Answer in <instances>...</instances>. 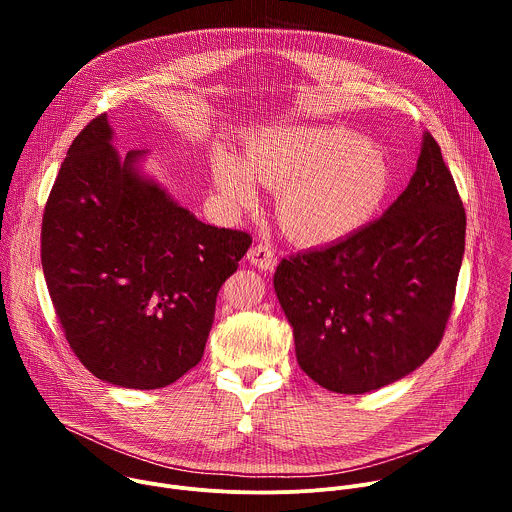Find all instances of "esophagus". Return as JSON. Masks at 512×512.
Here are the masks:
<instances>
[{
  "label": "esophagus",
  "mask_w": 512,
  "mask_h": 512,
  "mask_svg": "<svg viewBox=\"0 0 512 512\" xmlns=\"http://www.w3.org/2000/svg\"><path fill=\"white\" fill-rule=\"evenodd\" d=\"M247 259H249L255 267H259L261 271H273V267L277 265V255H275V251L271 249V245H265V243H259V245H255L253 249H249Z\"/></svg>",
  "instance_id": "esophagus-1"
}]
</instances>
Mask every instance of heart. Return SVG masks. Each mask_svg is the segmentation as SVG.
Returning a JSON list of instances; mask_svg holds the SVG:
<instances>
[{
  "instance_id": "1",
  "label": "heart",
  "mask_w": 512,
  "mask_h": 512,
  "mask_svg": "<svg viewBox=\"0 0 512 512\" xmlns=\"http://www.w3.org/2000/svg\"><path fill=\"white\" fill-rule=\"evenodd\" d=\"M212 178L233 206H251L255 182L275 190V214L302 243H330L352 235L377 214L393 184V166L375 141L342 127L300 125L255 135L239 162L212 158Z\"/></svg>"
}]
</instances>
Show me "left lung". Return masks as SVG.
Wrapping results in <instances>:
<instances>
[{
	"label": "left lung",
	"mask_w": 512,
	"mask_h": 512,
	"mask_svg": "<svg viewBox=\"0 0 512 512\" xmlns=\"http://www.w3.org/2000/svg\"><path fill=\"white\" fill-rule=\"evenodd\" d=\"M464 237L460 194L425 131L415 174L381 218L277 265L273 287L302 371L328 391L362 395L421 367L452 312Z\"/></svg>",
	"instance_id": "8db88e82"
}]
</instances>
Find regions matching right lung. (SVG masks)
Instances as JSON below:
<instances>
[{
    "label": "right lung",
    "instance_id": "right-lung-1",
    "mask_svg": "<svg viewBox=\"0 0 512 512\" xmlns=\"http://www.w3.org/2000/svg\"><path fill=\"white\" fill-rule=\"evenodd\" d=\"M107 115L66 152L42 216V269L64 336L101 381L172 385L200 362L218 289L251 235L204 225L158 182L148 156L119 158Z\"/></svg>",
    "mask_w": 512,
    "mask_h": 512
}]
</instances>
